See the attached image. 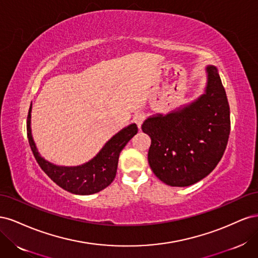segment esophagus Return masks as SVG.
Wrapping results in <instances>:
<instances>
[{
  "mask_svg": "<svg viewBox=\"0 0 258 258\" xmlns=\"http://www.w3.org/2000/svg\"><path fill=\"white\" fill-rule=\"evenodd\" d=\"M144 118H145V116H144V114H142V113H138V114H136V115L134 116V120L136 121V123L138 124L139 128L141 127V124H142Z\"/></svg>",
  "mask_w": 258,
  "mask_h": 258,
  "instance_id": "esophagus-1",
  "label": "esophagus"
}]
</instances>
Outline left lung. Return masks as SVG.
Segmentation results:
<instances>
[{
  "label": "left lung",
  "mask_w": 258,
  "mask_h": 258,
  "mask_svg": "<svg viewBox=\"0 0 258 258\" xmlns=\"http://www.w3.org/2000/svg\"><path fill=\"white\" fill-rule=\"evenodd\" d=\"M202 95L167 114L148 116L142 131L151 138L148 163L169 186L185 187L209 175L222 159L230 132L227 96L215 66L205 68Z\"/></svg>",
  "instance_id": "left-lung-1"
}]
</instances>
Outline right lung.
Instances as JSON below:
<instances>
[{
    "mask_svg": "<svg viewBox=\"0 0 258 258\" xmlns=\"http://www.w3.org/2000/svg\"><path fill=\"white\" fill-rule=\"evenodd\" d=\"M31 113H32V103L29 108L27 132L30 147L37 163L61 188L83 196L99 192L114 181L119 154L138 132L137 124L130 123L108 140L90 160L77 166H60L45 159L38 152L31 128Z\"/></svg>",
    "mask_w": 258,
    "mask_h": 258,
    "instance_id": "add662e5",
    "label": "right lung"
}]
</instances>
